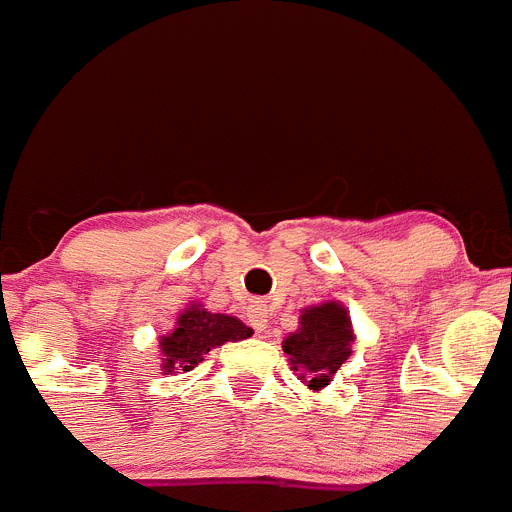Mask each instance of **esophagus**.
<instances>
[{"label":"esophagus","mask_w":512,"mask_h":512,"mask_svg":"<svg viewBox=\"0 0 512 512\" xmlns=\"http://www.w3.org/2000/svg\"><path fill=\"white\" fill-rule=\"evenodd\" d=\"M247 317H249V325H252L257 333H263L270 322V307L265 302H252L247 307Z\"/></svg>","instance_id":"esophagus-1"}]
</instances>
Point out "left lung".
I'll list each match as a JSON object with an SVG mask.
<instances>
[{"mask_svg": "<svg viewBox=\"0 0 512 512\" xmlns=\"http://www.w3.org/2000/svg\"><path fill=\"white\" fill-rule=\"evenodd\" d=\"M354 325L341 302L312 304L299 315V328L283 338L291 369L309 390L328 388L333 375L354 354Z\"/></svg>", "mask_w": 512, "mask_h": 512, "instance_id": "left-lung-1", "label": "left lung"}]
</instances>
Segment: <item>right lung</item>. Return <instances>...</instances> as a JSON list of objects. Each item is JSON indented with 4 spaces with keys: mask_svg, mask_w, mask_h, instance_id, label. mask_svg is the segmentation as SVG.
<instances>
[{
    "mask_svg": "<svg viewBox=\"0 0 512 512\" xmlns=\"http://www.w3.org/2000/svg\"><path fill=\"white\" fill-rule=\"evenodd\" d=\"M249 336H252V328H247L239 317L208 312L200 302H190L176 315L174 328L158 338L161 369L166 375L176 369L190 372L203 362V356L210 349L229 341H244Z\"/></svg>",
    "mask_w": 512,
    "mask_h": 512,
    "instance_id": "1",
    "label": "right lung"
}]
</instances>
